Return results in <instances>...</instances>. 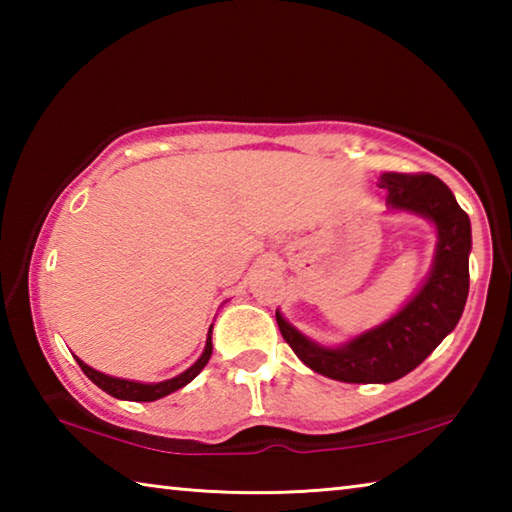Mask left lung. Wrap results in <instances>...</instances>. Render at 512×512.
<instances>
[{"label": "left lung", "instance_id": "left-lung-1", "mask_svg": "<svg viewBox=\"0 0 512 512\" xmlns=\"http://www.w3.org/2000/svg\"><path fill=\"white\" fill-rule=\"evenodd\" d=\"M386 212L427 219L436 228L433 262L418 291L384 323L341 345H323L293 327L275 311L284 341L318 375L348 384H388L429 357L454 332L470 291L472 225L443 180L431 173H381Z\"/></svg>", "mask_w": 512, "mask_h": 512}]
</instances>
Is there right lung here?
<instances>
[{
  "instance_id": "obj_1",
  "label": "right lung",
  "mask_w": 512,
  "mask_h": 512,
  "mask_svg": "<svg viewBox=\"0 0 512 512\" xmlns=\"http://www.w3.org/2000/svg\"><path fill=\"white\" fill-rule=\"evenodd\" d=\"M210 357H212V325H210V332H207L205 350H203L201 357H198L185 372H180V375L171 377V379L158 381V384H144V381L112 377V375H106V372H99V370L90 368L88 363L81 361L79 357H76V361H79L81 370L94 381V384L101 388V391H106L108 395L117 397V400H126V402H155V400H160V397L169 395L173 391H178V388L187 386L189 381H192L198 375V372H201L207 366V361H210Z\"/></svg>"
}]
</instances>
